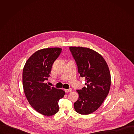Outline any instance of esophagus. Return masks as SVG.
Here are the masks:
<instances>
[{
	"label": "esophagus",
	"instance_id": "34e87169",
	"mask_svg": "<svg viewBox=\"0 0 134 134\" xmlns=\"http://www.w3.org/2000/svg\"><path fill=\"white\" fill-rule=\"evenodd\" d=\"M71 88H69V89H65V91L67 93V92H70L71 91Z\"/></svg>",
	"mask_w": 134,
	"mask_h": 134
}]
</instances>
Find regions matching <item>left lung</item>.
Instances as JSON below:
<instances>
[{
	"mask_svg": "<svg viewBox=\"0 0 134 134\" xmlns=\"http://www.w3.org/2000/svg\"><path fill=\"white\" fill-rule=\"evenodd\" d=\"M69 49L77 66L80 76L85 79V86L77 90L79 97L74 103V109L81 114L96 111L109 92L111 75L103 57L87 48L70 47Z\"/></svg>",
	"mask_w": 134,
	"mask_h": 134,
	"instance_id": "obj_1",
	"label": "left lung"
}]
</instances>
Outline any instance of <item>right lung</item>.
Here are the masks:
<instances>
[{
	"label": "right lung",
	"mask_w": 134,
	"mask_h": 134,
	"mask_svg": "<svg viewBox=\"0 0 134 134\" xmlns=\"http://www.w3.org/2000/svg\"><path fill=\"white\" fill-rule=\"evenodd\" d=\"M62 48H51L37 50L26 61L23 71V86L31 107L46 116H53L59 109V100L65 92L51 87L44 81L50 76L52 66L59 57Z\"/></svg>",
	"instance_id": "add662e5"
}]
</instances>
